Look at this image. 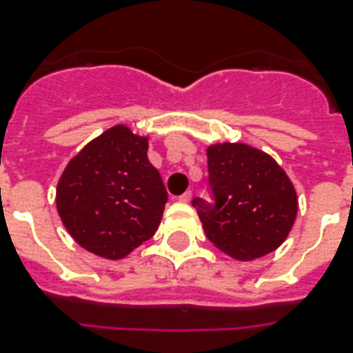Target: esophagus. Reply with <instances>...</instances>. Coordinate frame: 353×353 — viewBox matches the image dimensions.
Listing matches in <instances>:
<instances>
[{
	"label": "esophagus",
	"mask_w": 353,
	"mask_h": 353,
	"mask_svg": "<svg viewBox=\"0 0 353 353\" xmlns=\"http://www.w3.org/2000/svg\"><path fill=\"white\" fill-rule=\"evenodd\" d=\"M190 199H192V192H185L179 196V201H181V203H188Z\"/></svg>",
	"instance_id": "34e87169"
}]
</instances>
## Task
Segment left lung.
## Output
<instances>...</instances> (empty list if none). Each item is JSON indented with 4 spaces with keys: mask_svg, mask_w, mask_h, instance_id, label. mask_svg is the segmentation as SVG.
Returning a JSON list of instances; mask_svg holds the SVG:
<instances>
[{
    "mask_svg": "<svg viewBox=\"0 0 353 353\" xmlns=\"http://www.w3.org/2000/svg\"><path fill=\"white\" fill-rule=\"evenodd\" d=\"M207 159L214 203L192 201L207 238L240 262L279 249L299 210L296 190L284 168L245 143L210 144Z\"/></svg>",
    "mask_w": 353,
    "mask_h": 353,
    "instance_id": "obj_1",
    "label": "left lung"
}]
</instances>
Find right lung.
<instances>
[{"label": "right lung", "mask_w": 353, "mask_h": 353, "mask_svg": "<svg viewBox=\"0 0 353 353\" xmlns=\"http://www.w3.org/2000/svg\"><path fill=\"white\" fill-rule=\"evenodd\" d=\"M148 139L115 124L85 144L58 179L60 220L97 256L122 260L159 227L168 194L146 155Z\"/></svg>", "instance_id": "obj_1"}]
</instances>
